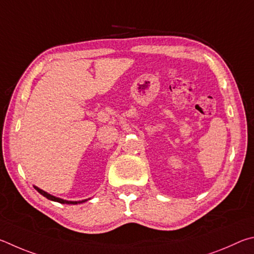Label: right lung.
Here are the masks:
<instances>
[{"label":"right lung","instance_id":"obj_1","mask_svg":"<svg viewBox=\"0 0 254 254\" xmlns=\"http://www.w3.org/2000/svg\"><path fill=\"white\" fill-rule=\"evenodd\" d=\"M34 189L38 190V192L40 193V194H42L44 197H47L48 199H51V201H55V202H59V203H61V204H80V203H83V202H86L87 199H82V201H78V202H72V201H65V199H62V198H59V197H56V196H52V195H50V194H48L47 192H44V190H40L39 188H37V186H34Z\"/></svg>","mask_w":254,"mask_h":254}]
</instances>
